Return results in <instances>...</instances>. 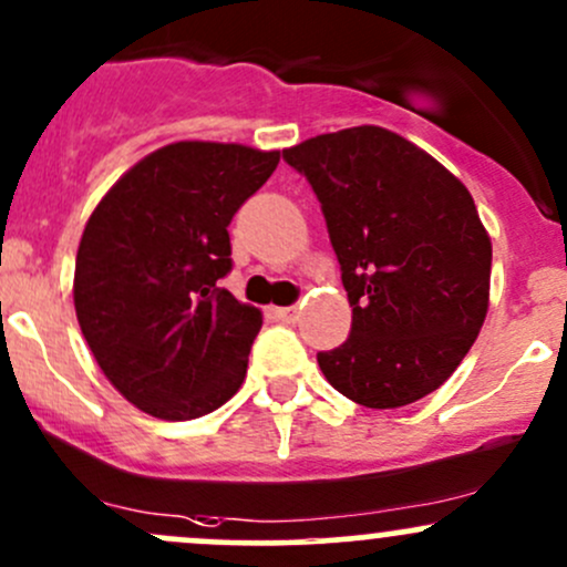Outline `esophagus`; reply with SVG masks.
Returning <instances> with one entry per match:
<instances>
[{"label": "esophagus", "instance_id": "34e87169", "mask_svg": "<svg viewBox=\"0 0 567 567\" xmlns=\"http://www.w3.org/2000/svg\"><path fill=\"white\" fill-rule=\"evenodd\" d=\"M276 316L281 321H286V324H295L297 316H300V308L297 306H286V308H276Z\"/></svg>", "mask_w": 567, "mask_h": 567}]
</instances>
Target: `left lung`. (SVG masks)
I'll return each instance as SVG.
<instances>
[{"mask_svg": "<svg viewBox=\"0 0 567 567\" xmlns=\"http://www.w3.org/2000/svg\"><path fill=\"white\" fill-rule=\"evenodd\" d=\"M284 159L319 197L349 291L351 334L316 357L324 379L364 408L435 392L489 308L492 243L471 192L381 126L310 137Z\"/></svg>", "mask_w": 567, "mask_h": 567, "instance_id": "obj_1", "label": "left lung"}]
</instances>
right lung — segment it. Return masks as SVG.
Wrapping results in <instances>:
<instances>
[{
	"instance_id": "right-lung-1",
	"label": "right lung",
	"mask_w": 567,
	"mask_h": 567,
	"mask_svg": "<svg viewBox=\"0 0 567 567\" xmlns=\"http://www.w3.org/2000/svg\"><path fill=\"white\" fill-rule=\"evenodd\" d=\"M278 151L164 145L115 181L83 229L75 313L107 381L167 422L205 416L246 379L257 308L218 281L233 270L229 221L278 167Z\"/></svg>"
}]
</instances>
